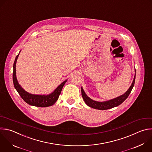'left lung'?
Instances as JSON below:
<instances>
[{"instance_id":"8db88e82","label":"left lung","mask_w":152,"mask_h":152,"mask_svg":"<svg viewBox=\"0 0 152 152\" xmlns=\"http://www.w3.org/2000/svg\"><path fill=\"white\" fill-rule=\"evenodd\" d=\"M135 75H136V70L135 69V75L134 77V80L132 82L131 85L129 88V89L122 95L115 98L113 99L105 101V102H96V101L93 100L91 98H90L85 92L83 89L82 87H81V92H82V96L83 97V99L85 103L90 107H92L95 109L98 110H107L112 108H113L115 107H117L119 106L121 104H122L124 101L128 98L129 94L131 93L135 83Z\"/></svg>"}]
</instances>
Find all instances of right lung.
<instances>
[{
	"instance_id": "obj_1",
	"label": "right lung",
	"mask_w": 152,
	"mask_h": 152,
	"mask_svg": "<svg viewBox=\"0 0 152 152\" xmlns=\"http://www.w3.org/2000/svg\"><path fill=\"white\" fill-rule=\"evenodd\" d=\"M21 51V50H20ZM19 54L17 56L13 66V75H12V79H13V83L14 87L15 89L17 91L21 97L23 99V100L27 104L39 107H46L51 106L53 104L56 103V102L58 99V97L61 94V92L62 91L63 87L64 86V84L66 83L67 80H64L63 82L60 85H58L56 89L50 94L48 95H37V94H32L30 93H28V92L26 91L19 84L17 76H16V63L18 59V57L19 56Z\"/></svg>"
}]
</instances>
